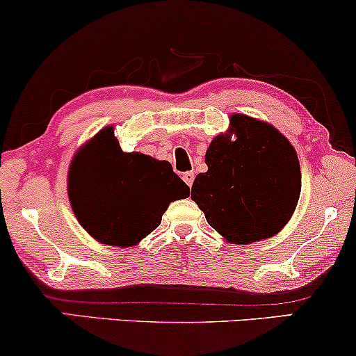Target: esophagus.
Masks as SVG:
<instances>
[{
    "mask_svg": "<svg viewBox=\"0 0 356 356\" xmlns=\"http://www.w3.org/2000/svg\"><path fill=\"white\" fill-rule=\"evenodd\" d=\"M182 179H184V182L187 184V186L192 187V182H194V172H186L182 175Z\"/></svg>",
    "mask_w": 356,
    "mask_h": 356,
    "instance_id": "34e87169",
    "label": "esophagus"
}]
</instances>
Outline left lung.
<instances>
[{
    "label": "left lung",
    "instance_id": "8db88e82",
    "mask_svg": "<svg viewBox=\"0 0 356 356\" xmlns=\"http://www.w3.org/2000/svg\"><path fill=\"white\" fill-rule=\"evenodd\" d=\"M206 164L191 199L224 239L241 246L268 239L291 219L301 192L300 161L273 125L234 113L231 132L212 138Z\"/></svg>",
    "mask_w": 356,
    "mask_h": 356
}]
</instances>
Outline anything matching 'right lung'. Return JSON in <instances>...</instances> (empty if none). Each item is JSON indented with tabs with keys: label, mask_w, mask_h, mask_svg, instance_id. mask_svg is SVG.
<instances>
[{
	"label": "right lung",
	"mask_w": 356,
	"mask_h": 356,
	"mask_svg": "<svg viewBox=\"0 0 356 356\" xmlns=\"http://www.w3.org/2000/svg\"><path fill=\"white\" fill-rule=\"evenodd\" d=\"M68 195L90 236L129 248L161 224L170 202L189 195V186L167 161L124 152L107 127L73 157Z\"/></svg>",
	"instance_id": "1"
}]
</instances>
